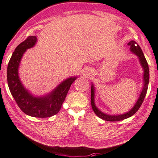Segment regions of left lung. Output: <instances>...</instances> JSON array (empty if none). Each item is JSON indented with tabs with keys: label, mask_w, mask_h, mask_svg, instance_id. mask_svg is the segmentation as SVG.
<instances>
[{
	"label": "left lung",
	"mask_w": 158,
	"mask_h": 158,
	"mask_svg": "<svg viewBox=\"0 0 158 158\" xmlns=\"http://www.w3.org/2000/svg\"><path fill=\"white\" fill-rule=\"evenodd\" d=\"M128 45L130 46L131 48L130 49L133 52V53L136 54L137 56H139V60H140L141 64L142 65L143 68L144 69V86L143 88V90L141 93L140 97L138 99V100L137 102V103L135 104V106L133 108V109H131V110L129 112H128L126 114H124L122 115H118V116H110V115H108L102 112L100 110H98L96 105H95L94 103V86H91V106H92V109L95 114L102 119H103L104 120H107V121H112V122H114V121H120V120H123L124 119H126L127 118H129L131 116H133L134 114L136 113L139 108L141 107V104L143 102V100L145 99V97L146 96L147 94V91H148V84H149V66L148 63L147 62L144 56V54L142 52V50L138 45V44L132 40V41L129 42Z\"/></svg>",
	"instance_id": "obj_1"
}]
</instances>
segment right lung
Returning <instances> with one entry per match:
<instances>
[{
	"label": "right lung",
	"mask_w": 158,
	"mask_h": 158,
	"mask_svg": "<svg viewBox=\"0 0 158 158\" xmlns=\"http://www.w3.org/2000/svg\"><path fill=\"white\" fill-rule=\"evenodd\" d=\"M36 41L35 36H29L17 46L7 67V82L10 93L22 111L30 116L47 118L56 114L60 111L71 84L76 77L66 79L45 97L35 98L29 94L20 81L18 67L25 50L34 46Z\"/></svg>",
	"instance_id": "1"
}]
</instances>
